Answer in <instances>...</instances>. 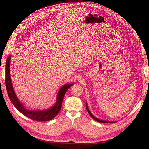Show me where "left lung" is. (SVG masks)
<instances>
[{
  "label": "left lung",
  "mask_w": 149,
  "mask_h": 149,
  "mask_svg": "<svg viewBox=\"0 0 149 149\" xmlns=\"http://www.w3.org/2000/svg\"><path fill=\"white\" fill-rule=\"evenodd\" d=\"M86 109H87V111H88L89 114L90 115V116L92 117V118L93 120H95V121H98V122H100V123H112V122H113V121H109L102 120H100V119H98V118H96L95 116H93V115H92V113L91 112V111H89L88 106V103H87L86 102Z\"/></svg>",
  "instance_id": "obj_1"
}]
</instances>
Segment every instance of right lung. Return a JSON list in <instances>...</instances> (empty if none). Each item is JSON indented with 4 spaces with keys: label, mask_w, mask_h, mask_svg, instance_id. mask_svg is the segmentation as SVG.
<instances>
[{
    "label": "right lung",
    "mask_w": 149,
    "mask_h": 149,
    "mask_svg": "<svg viewBox=\"0 0 149 149\" xmlns=\"http://www.w3.org/2000/svg\"><path fill=\"white\" fill-rule=\"evenodd\" d=\"M11 56L8 57L5 66V85L8 95L13 104L17 110L28 118L37 121H47L52 120L56 117L61 108L62 102L68 89L74 84H66L60 88L56 98V101L54 104L49 108L45 110H28L26 109L19 100L14 90L10 75V62Z\"/></svg>",
    "instance_id": "1"
}]
</instances>
